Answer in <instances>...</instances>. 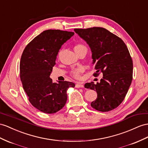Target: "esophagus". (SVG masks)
I'll use <instances>...</instances> for the list:
<instances>
[{
	"label": "esophagus",
	"instance_id": "obj_1",
	"mask_svg": "<svg viewBox=\"0 0 148 148\" xmlns=\"http://www.w3.org/2000/svg\"><path fill=\"white\" fill-rule=\"evenodd\" d=\"M75 88H84V85H83V84L81 82H78V83H77L76 84H75Z\"/></svg>",
	"mask_w": 148,
	"mask_h": 148
}]
</instances>
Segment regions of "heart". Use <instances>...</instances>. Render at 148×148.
<instances>
[{
    "mask_svg": "<svg viewBox=\"0 0 148 148\" xmlns=\"http://www.w3.org/2000/svg\"><path fill=\"white\" fill-rule=\"evenodd\" d=\"M83 48H86L84 45H83L82 44H77L74 46V49L75 52H78L79 51H80L81 49H82ZM82 71V69H74V70H73L71 71V74L74 77L79 78V77H80V74H81Z\"/></svg>",
    "mask_w": 148,
    "mask_h": 148,
    "instance_id": "heart-1",
    "label": "heart"
}]
</instances>
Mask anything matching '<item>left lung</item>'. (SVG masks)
<instances>
[{
	"label": "left lung",
	"mask_w": 148,
	"mask_h": 148,
	"mask_svg": "<svg viewBox=\"0 0 148 148\" xmlns=\"http://www.w3.org/2000/svg\"><path fill=\"white\" fill-rule=\"evenodd\" d=\"M75 32L89 45L92 64L101 73L99 82L86 83L87 89L96 90L97 99L90 106L96 110L108 112L116 108L124 100L132 79L133 64L123 40L103 27L75 29Z\"/></svg>",
	"instance_id": "left-lung-1"
}]
</instances>
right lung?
Wrapping results in <instances>:
<instances>
[{
  "mask_svg": "<svg viewBox=\"0 0 148 148\" xmlns=\"http://www.w3.org/2000/svg\"><path fill=\"white\" fill-rule=\"evenodd\" d=\"M74 35L73 32L49 29L27 44L20 62V77L30 103L41 112L53 114L60 110L67 99L72 82H53L50 75L62 45Z\"/></svg>",
  "mask_w": 148,
  "mask_h": 148,
  "instance_id": "add662e5",
  "label": "right lung"
}]
</instances>
